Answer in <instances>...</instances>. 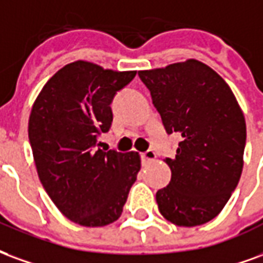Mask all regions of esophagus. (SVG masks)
Here are the masks:
<instances>
[{"instance_id": "obj_1", "label": "esophagus", "mask_w": 263, "mask_h": 263, "mask_svg": "<svg viewBox=\"0 0 263 263\" xmlns=\"http://www.w3.org/2000/svg\"><path fill=\"white\" fill-rule=\"evenodd\" d=\"M140 157H141V162H143V164H145V162H148V161L154 160L155 153L153 150H147V151H144V153H141V154H140Z\"/></svg>"}]
</instances>
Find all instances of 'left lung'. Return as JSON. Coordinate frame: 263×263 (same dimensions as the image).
Masks as SVG:
<instances>
[{
	"label": "left lung",
	"mask_w": 263,
	"mask_h": 263,
	"mask_svg": "<svg viewBox=\"0 0 263 263\" xmlns=\"http://www.w3.org/2000/svg\"><path fill=\"white\" fill-rule=\"evenodd\" d=\"M168 134L181 141L165 158L171 181L155 199L160 213L181 227L200 226L223 210L238 185L247 127L227 82L197 60L139 71Z\"/></svg>",
	"instance_id": "1"
}]
</instances>
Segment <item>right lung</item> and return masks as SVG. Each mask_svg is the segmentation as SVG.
<instances>
[{"mask_svg":"<svg viewBox=\"0 0 263 263\" xmlns=\"http://www.w3.org/2000/svg\"><path fill=\"white\" fill-rule=\"evenodd\" d=\"M134 77L136 71L76 61L57 71L33 103L28 132L39 179L59 210L80 226L116 221L137 179V153L99 148V136L112 126L113 98Z\"/></svg>","mask_w":263,"mask_h":263,"instance_id":"1","label":"right lung"}]
</instances>
